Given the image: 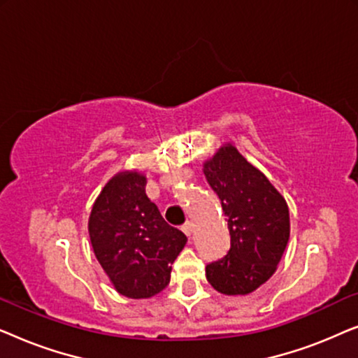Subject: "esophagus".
<instances>
[{"mask_svg": "<svg viewBox=\"0 0 358 358\" xmlns=\"http://www.w3.org/2000/svg\"><path fill=\"white\" fill-rule=\"evenodd\" d=\"M184 231V234L185 236H190V234H192V229H194V224L190 223V222H185L184 224H182V228H180Z\"/></svg>", "mask_w": 358, "mask_h": 358, "instance_id": "esophagus-1", "label": "esophagus"}]
</instances>
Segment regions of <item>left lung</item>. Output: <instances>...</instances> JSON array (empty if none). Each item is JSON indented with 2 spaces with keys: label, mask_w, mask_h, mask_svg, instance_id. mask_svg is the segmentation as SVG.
Returning <instances> with one entry per match:
<instances>
[{
  "label": "left lung",
  "mask_w": 358,
  "mask_h": 358,
  "mask_svg": "<svg viewBox=\"0 0 358 358\" xmlns=\"http://www.w3.org/2000/svg\"><path fill=\"white\" fill-rule=\"evenodd\" d=\"M203 174L222 202L231 236L227 256L205 267L207 280L223 295H249L273 275L285 252L287 200L231 143L205 161Z\"/></svg>",
  "instance_id": "obj_1"
}]
</instances>
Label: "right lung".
<instances>
[{
	"mask_svg": "<svg viewBox=\"0 0 358 358\" xmlns=\"http://www.w3.org/2000/svg\"><path fill=\"white\" fill-rule=\"evenodd\" d=\"M146 176L120 171L104 185L90 213L92 251L117 292L151 298L171 280V266L187 238L169 227L145 192Z\"/></svg>",
	"mask_w": 358,
	"mask_h": 358,
	"instance_id": "obj_1",
	"label": "right lung"
}]
</instances>
